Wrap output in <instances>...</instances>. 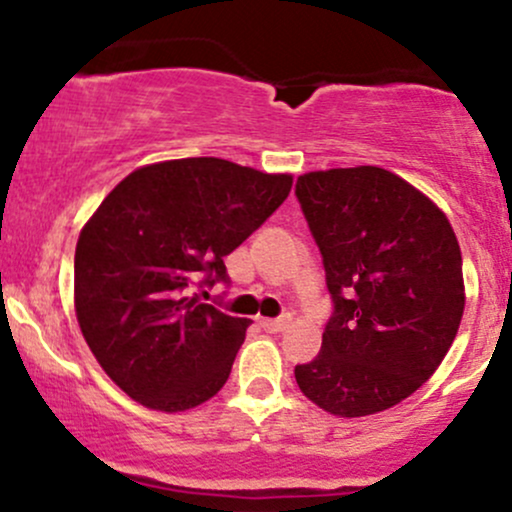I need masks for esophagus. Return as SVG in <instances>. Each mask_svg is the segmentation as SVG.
I'll return each mask as SVG.
<instances>
[{"label": "esophagus", "instance_id": "esophagus-1", "mask_svg": "<svg viewBox=\"0 0 512 512\" xmlns=\"http://www.w3.org/2000/svg\"><path fill=\"white\" fill-rule=\"evenodd\" d=\"M289 317H279V320H269V317H262L260 320V327L264 332H272V334H276V332H284L286 327H289Z\"/></svg>", "mask_w": 512, "mask_h": 512}]
</instances>
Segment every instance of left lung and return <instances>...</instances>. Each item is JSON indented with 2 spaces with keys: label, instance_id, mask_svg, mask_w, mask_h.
Instances as JSON below:
<instances>
[{
  "label": "left lung",
  "instance_id": "left-lung-1",
  "mask_svg": "<svg viewBox=\"0 0 512 512\" xmlns=\"http://www.w3.org/2000/svg\"><path fill=\"white\" fill-rule=\"evenodd\" d=\"M296 195L334 301L322 351L296 366V383L344 419L395 407L436 373L460 330L462 252L448 216L378 166L313 170Z\"/></svg>",
  "mask_w": 512,
  "mask_h": 512
}]
</instances>
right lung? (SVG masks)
I'll return each instance as SVG.
<instances>
[{
	"label": "right lung",
	"instance_id": "right-lung-1",
	"mask_svg": "<svg viewBox=\"0 0 512 512\" xmlns=\"http://www.w3.org/2000/svg\"><path fill=\"white\" fill-rule=\"evenodd\" d=\"M293 175L223 158L149 163L113 187L84 223L74 310L108 378L156 411L199 407L226 385L250 320L187 296L228 281L223 257L289 197Z\"/></svg>",
	"mask_w": 512,
	"mask_h": 512
}]
</instances>
